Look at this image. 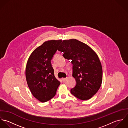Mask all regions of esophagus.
<instances>
[{
    "mask_svg": "<svg viewBox=\"0 0 128 128\" xmlns=\"http://www.w3.org/2000/svg\"><path fill=\"white\" fill-rule=\"evenodd\" d=\"M62 81H63V82H65V81L67 80V78H62Z\"/></svg>",
    "mask_w": 128,
    "mask_h": 128,
    "instance_id": "34e87169",
    "label": "esophagus"
}]
</instances>
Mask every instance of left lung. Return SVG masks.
<instances>
[{
  "mask_svg": "<svg viewBox=\"0 0 128 128\" xmlns=\"http://www.w3.org/2000/svg\"><path fill=\"white\" fill-rule=\"evenodd\" d=\"M58 50L63 52L64 57L71 59L73 64L72 76L76 85L71 90V93L82 100L91 98L102 83V66L97 54L76 39L63 40Z\"/></svg>",
  "mask_w": 128,
  "mask_h": 128,
  "instance_id": "8db88e82",
  "label": "left lung"
}]
</instances>
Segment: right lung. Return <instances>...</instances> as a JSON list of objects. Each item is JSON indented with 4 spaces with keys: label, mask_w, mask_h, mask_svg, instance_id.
<instances>
[{
    "label": "right lung",
    "mask_w": 128,
    "mask_h": 128,
    "mask_svg": "<svg viewBox=\"0 0 128 128\" xmlns=\"http://www.w3.org/2000/svg\"><path fill=\"white\" fill-rule=\"evenodd\" d=\"M62 40L44 42L30 55L26 65L27 84L33 96L42 102L55 95L60 82L55 77L51 60Z\"/></svg>",
    "instance_id": "obj_1"
}]
</instances>
